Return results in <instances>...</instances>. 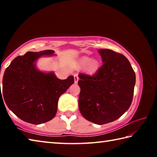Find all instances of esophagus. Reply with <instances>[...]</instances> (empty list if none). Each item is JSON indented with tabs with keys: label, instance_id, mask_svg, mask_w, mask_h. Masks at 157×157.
Here are the masks:
<instances>
[{
	"label": "esophagus",
	"instance_id": "34e87169",
	"mask_svg": "<svg viewBox=\"0 0 157 157\" xmlns=\"http://www.w3.org/2000/svg\"><path fill=\"white\" fill-rule=\"evenodd\" d=\"M74 76V78H75V83H78V79H79V78H78V74H75V75H73Z\"/></svg>",
	"mask_w": 157,
	"mask_h": 157
}]
</instances>
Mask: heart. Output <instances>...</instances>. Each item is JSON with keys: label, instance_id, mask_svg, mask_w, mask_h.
I'll use <instances>...</instances> for the list:
<instances>
[{"label": "heart", "instance_id": "heart-1", "mask_svg": "<svg viewBox=\"0 0 157 157\" xmlns=\"http://www.w3.org/2000/svg\"><path fill=\"white\" fill-rule=\"evenodd\" d=\"M91 62V59H89L88 57H85L84 59H82V63L84 65H87L89 64V63ZM98 63L96 62H92L90 63L89 64V69L91 71H95V69L97 68L98 67Z\"/></svg>", "mask_w": 157, "mask_h": 157}]
</instances>
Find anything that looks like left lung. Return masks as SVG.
Segmentation results:
<instances>
[{
    "label": "left lung",
    "instance_id": "1",
    "mask_svg": "<svg viewBox=\"0 0 157 157\" xmlns=\"http://www.w3.org/2000/svg\"><path fill=\"white\" fill-rule=\"evenodd\" d=\"M102 65L93 75L79 74V109L86 120L98 124L111 123L128 110L136 75L129 60L121 53L100 49Z\"/></svg>",
    "mask_w": 157,
    "mask_h": 157
}]
</instances>
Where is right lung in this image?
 Segmentation results:
<instances>
[{"instance_id": "add662e5", "label": "right lung", "mask_w": 157, "mask_h": 157, "mask_svg": "<svg viewBox=\"0 0 157 157\" xmlns=\"http://www.w3.org/2000/svg\"><path fill=\"white\" fill-rule=\"evenodd\" d=\"M54 52L51 50L27 52L16 57L5 71L1 95L3 94L10 109L27 123L38 124L52 120L56 115L59 97L75 81L73 75L59 79L54 73L36 70L35 61Z\"/></svg>"}]
</instances>
